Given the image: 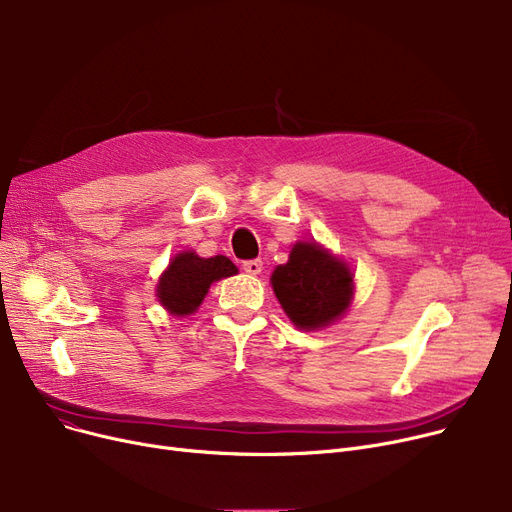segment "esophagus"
<instances>
[{
    "instance_id": "1",
    "label": "esophagus",
    "mask_w": 512,
    "mask_h": 512,
    "mask_svg": "<svg viewBox=\"0 0 512 512\" xmlns=\"http://www.w3.org/2000/svg\"><path fill=\"white\" fill-rule=\"evenodd\" d=\"M242 270H245V272L251 274V276H257V274L263 270V261H261V259H247V261H242Z\"/></svg>"
}]
</instances>
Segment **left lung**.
Instances as JSON below:
<instances>
[{
  "label": "left lung",
  "mask_w": 512,
  "mask_h": 512,
  "mask_svg": "<svg viewBox=\"0 0 512 512\" xmlns=\"http://www.w3.org/2000/svg\"><path fill=\"white\" fill-rule=\"evenodd\" d=\"M272 286L292 324L315 330L346 311L353 297V274L315 242H297L288 263L272 274Z\"/></svg>",
  "instance_id": "obj_1"
}]
</instances>
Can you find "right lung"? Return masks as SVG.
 I'll return each mask as SVG.
<instances>
[{
  "mask_svg": "<svg viewBox=\"0 0 512 512\" xmlns=\"http://www.w3.org/2000/svg\"><path fill=\"white\" fill-rule=\"evenodd\" d=\"M236 272V265L224 255L203 259L193 251L180 253L157 284L159 303L178 317L193 313L205 299L211 282L234 276Z\"/></svg>",
  "mask_w": 512,
  "mask_h": 512,
  "instance_id": "1",
  "label": "right lung"
}]
</instances>
